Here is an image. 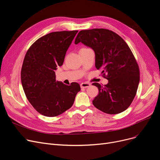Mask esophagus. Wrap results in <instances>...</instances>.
I'll list each match as a JSON object with an SVG mask.
<instances>
[{"label": "esophagus", "mask_w": 160, "mask_h": 160, "mask_svg": "<svg viewBox=\"0 0 160 160\" xmlns=\"http://www.w3.org/2000/svg\"><path fill=\"white\" fill-rule=\"evenodd\" d=\"M91 86V84L89 83H88V82H83L82 83L80 84V87L82 88H88Z\"/></svg>", "instance_id": "obj_1"}]
</instances>
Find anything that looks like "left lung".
<instances>
[{"label": "left lung", "mask_w": 160, "mask_h": 160, "mask_svg": "<svg viewBox=\"0 0 160 160\" xmlns=\"http://www.w3.org/2000/svg\"><path fill=\"white\" fill-rule=\"evenodd\" d=\"M93 48L95 67L102 69L106 85L93 83L98 94L93 100L95 108L108 114H117L130 106L135 97L140 79L138 63L130 47L115 32L104 28L81 30L75 39Z\"/></svg>", "instance_id": "1"}]
</instances>
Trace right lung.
<instances>
[{
	"instance_id": "add662e5",
	"label": "right lung",
	"mask_w": 160,
	"mask_h": 160,
	"mask_svg": "<svg viewBox=\"0 0 160 160\" xmlns=\"http://www.w3.org/2000/svg\"><path fill=\"white\" fill-rule=\"evenodd\" d=\"M78 30L49 33L33 43L25 54L21 72L23 90L35 110L47 117L61 115L72 106L80 91L77 82L67 86L56 80L67 49Z\"/></svg>"
}]
</instances>
